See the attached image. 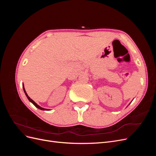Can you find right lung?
<instances>
[{"label":"right lung","mask_w":156,"mask_h":156,"mask_svg":"<svg viewBox=\"0 0 156 156\" xmlns=\"http://www.w3.org/2000/svg\"><path fill=\"white\" fill-rule=\"evenodd\" d=\"M23 90H24V92H25V95H26V96L27 97V98H28V100H29L31 103H32L33 104H34V105H35V107H36L37 108H40V109H41V110H44V111H47V110H48V109H47V108H43V107H41L40 106H39L36 103H35L34 101H33L31 98H30V97L27 95V92H26V91H25V88H24V86L23 85Z\"/></svg>","instance_id":"obj_1"}]
</instances>
